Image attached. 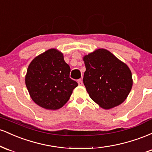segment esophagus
Segmentation results:
<instances>
[{
    "label": "esophagus",
    "mask_w": 152,
    "mask_h": 152,
    "mask_svg": "<svg viewBox=\"0 0 152 152\" xmlns=\"http://www.w3.org/2000/svg\"><path fill=\"white\" fill-rule=\"evenodd\" d=\"M77 82H78V85H79V86H81V85L83 84V81H82V80L81 79V78H80V79H78Z\"/></svg>",
    "instance_id": "34e87169"
}]
</instances>
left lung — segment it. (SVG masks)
Listing matches in <instances>:
<instances>
[{
  "label": "left lung",
  "mask_w": 152,
  "mask_h": 152,
  "mask_svg": "<svg viewBox=\"0 0 152 152\" xmlns=\"http://www.w3.org/2000/svg\"><path fill=\"white\" fill-rule=\"evenodd\" d=\"M83 61V84L92 100L105 109L124 102L133 83L128 66L103 48L85 56Z\"/></svg>",
  "instance_id": "8db88e82"
}]
</instances>
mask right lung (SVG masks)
Masks as SVG:
<instances>
[{
    "label": "right lung",
    "mask_w": 152,
    "mask_h": 152,
    "mask_svg": "<svg viewBox=\"0 0 152 152\" xmlns=\"http://www.w3.org/2000/svg\"><path fill=\"white\" fill-rule=\"evenodd\" d=\"M70 71L63 54L53 48L36 57L26 76V85L33 101L46 109L61 108L78 86L69 76Z\"/></svg>",
    "instance_id": "right-lung-1"
}]
</instances>
